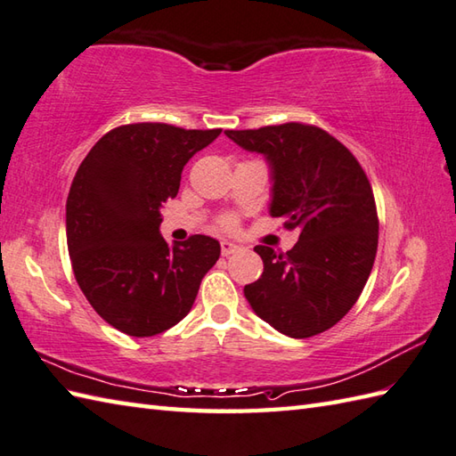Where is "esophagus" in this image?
<instances>
[{
  "instance_id": "obj_1",
  "label": "esophagus",
  "mask_w": 456,
  "mask_h": 456,
  "mask_svg": "<svg viewBox=\"0 0 456 456\" xmlns=\"http://www.w3.org/2000/svg\"><path fill=\"white\" fill-rule=\"evenodd\" d=\"M240 248H243V247L233 243V240H221V253H223V256H229V255H233V253H239Z\"/></svg>"
}]
</instances>
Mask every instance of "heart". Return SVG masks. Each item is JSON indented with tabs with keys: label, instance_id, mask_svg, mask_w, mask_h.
I'll use <instances>...</instances> for the list:
<instances>
[{
	"label": "heart",
	"instance_id": "b5f03b06",
	"mask_svg": "<svg viewBox=\"0 0 456 456\" xmlns=\"http://www.w3.org/2000/svg\"><path fill=\"white\" fill-rule=\"evenodd\" d=\"M223 225H225V227H235V219L233 217H225V219H223Z\"/></svg>",
	"mask_w": 456,
	"mask_h": 456
}]
</instances>
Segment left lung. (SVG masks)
Here are the masks:
<instances>
[{
  "mask_svg": "<svg viewBox=\"0 0 456 456\" xmlns=\"http://www.w3.org/2000/svg\"><path fill=\"white\" fill-rule=\"evenodd\" d=\"M263 154L273 182L270 216L299 239L286 255L255 247L263 276L245 286L253 312L292 338L323 333L348 314L376 258L374 193L361 164L327 131L304 123L225 131Z\"/></svg>",
  "mask_w": 456,
  "mask_h": 456,
  "instance_id": "1",
  "label": "left lung"
}]
</instances>
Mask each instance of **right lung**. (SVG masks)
Returning a JSON list of instances; mask_svg holds the SVG:
<instances>
[{"label":"right lung","instance_id":"1","mask_svg":"<svg viewBox=\"0 0 456 456\" xmlns=\"http://www.w3.org/2000/svg\"><path fill=\"white\" fill-rule=\"evenodd\" d=\"M221 129L134 123L110 131L80 164L66 200V243L86 299L118 331L152 337L190 314L219 240L193 235L168 245L164 203L182 170Z\"/></svg>","mask_w":456,"mask_h":456}]
</instances>
